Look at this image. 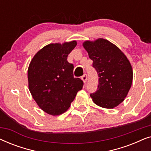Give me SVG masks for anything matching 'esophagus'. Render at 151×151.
<instances>
[{
    "label": "esophagus",
    "mask_w": 151,
    "mask_h": 151,
    "mask_svg": "<svg viewBox=\"0 0 151 151\" xmlns=\"http://www.w3.org/2000/svg\"><path fill=\"white\" fill-rule=\"evenodd\" d=\"M86 80H87V76H86V74H84L83 76H82V80L83 81L84 83H86Z\"/></svg>",
    "instance_id": "1"
}]
</instances>
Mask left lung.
I'll return each instance as SVG.
<instances>
[{"label": "left lung", "instance_id": "8db88e82", "mask_svg": "<svg viewBox=\"0 0 151 151\" xmlns=\"http://www.w3.org/2000/svg\"><path fill=\"white\" fill-rule=\"evenodd\" d=\"M82 46L98 73V90L91 94L93 102L102 108H115L124 100L131 87V63L116 45L104 38L85 40Z\"/></svg>", "mask_w": 151, "mask_h": 151}]
</instances>
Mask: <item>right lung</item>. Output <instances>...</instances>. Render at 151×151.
<instances>
[{
  "label": "right lung",
  "mask_w": 151,
  "mask_h": 151,
  "mask_svg": "<svg viewBox=\"0 0 151 151\" xmlns=\"http://www.w3.org/2000/svg\"><path fill=\"white\" fill-rule=\"evenodd\" d=\"M76 40L51 43L40 49L31 60L27 71L29 90L38 106L53 116L66 112L83 82L73 77V66L68 55Z\"/></svg>",
  "instance_id": "right-lung-1"
}]
</instances>
